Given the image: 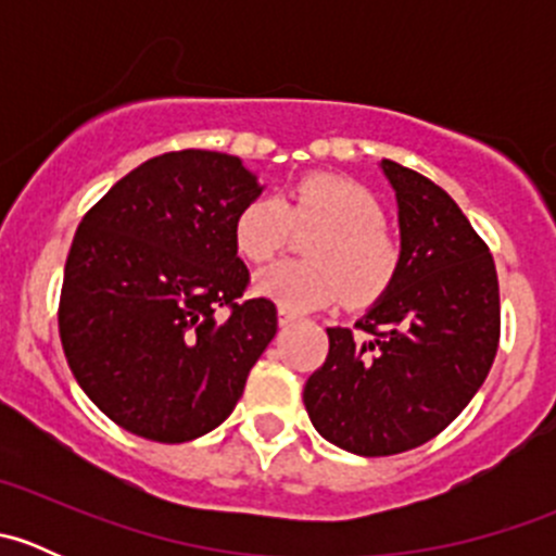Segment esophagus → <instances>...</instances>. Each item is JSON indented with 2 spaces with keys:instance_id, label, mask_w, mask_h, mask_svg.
<instances>
[{
  "instance_id": "obj_1",
  "label": "esophagus",
  "mask_w": 556,
  "mask_h": 556,
  "mask_svg": "<svg viewBox=\"0 0 556 556\" xmlns=\"http://www.w3.org/2000/svg\"><path fill=\"white\" fill-rule=\"evenodd\" d=\"M295 319H299V314L285 309V306H279V325H282V328H285V325H293Z\"/></svg>"
}]
</instances>
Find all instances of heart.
Wrapping results in <instances>:
<instances>
[{
  "label": "heart",
  "mask_w": 556,
  "mask_h": 556,
  "mask_svg": "<svg viewBox=\"0 0 556 556\" xmlns=\"http://www.w3.org/2000/svg\"><path fill=\"white\" fill-rule=\"evenodd\" d=\"M317 233L306 244L309 261H282L257 274V293L285 309H319L344 299L371 306L390 290L401 268V247L384 231L377 195L361 182L309 174L274 195L252 199L233 220V244L250 263H266L293 242V231Z\"/></svg>",
  "instance_id": "obj_1"
}]
</instances>
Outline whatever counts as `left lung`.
I'll use <instances>...</instances> for the list:
<instances>
[{"label": "left lung", "mask_w": 556, "mask_h": 556, "mask_svg": "<svg viewBox=\"0 0 556 556\" xmlns=\"http://www.w3.org/2000/svg\"><path fill=\"white\" fill-rule=\"evenodd\" d=\"M382 169L397 199L401 268L355 328H328V357L304 387L317 433L363 457L435 439L484 384L501 341L490 247L446 190L395 161Z\"/></svg>", "instance_id": "obj_1"}]
</instances>
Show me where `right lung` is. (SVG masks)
Segmentation results:
<instances>
[{
  "mask_svg": "<svg viewBox=\"0 0 556 556\" xmlns=\"http://www.w3.org/2000/svg\"><path fill=\"white\" fill-rule=\"evenodd\" d=\"M261 185L237 155L177 150L144 161L86 212L59 301L77 384L134 435L185 444L242 397L277 333V306L244 299L233 220Z\"/></svg>",
  "mask_w": 556,
  "mask_h": 556,
  "instance_id": "right-lung-1",
  "label": "right lung"
}]
</instances>
